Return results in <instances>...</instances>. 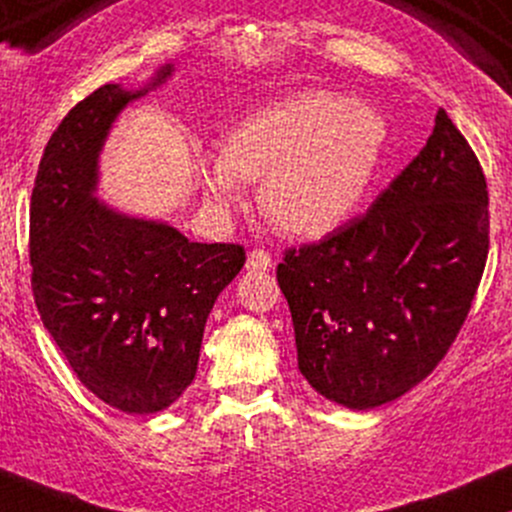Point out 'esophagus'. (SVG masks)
Listing matches in <instances>:
<instances>
[{"label":"esophagus","mask_w":512,"mask_h":512,"mask_svg":"<svg viewBox=\"0 0 512 512\" xmlns=\"http://www.w3.org/2000/svg\"><path fill=\"white\" fill-rule=\"evenodd\" d=\"M269 267H272V257H269L265 250L247 252V260H245L247 272H267Z\"/></svg>","instance_id":"1"}]
</instances>
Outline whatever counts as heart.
<instances>
[{"label": "heart", "instance_id": "obj_1", "mask_svg": "<svg viewBox=\"0 0 512 512\" xmlns=\"http://www.w3.org/2000/svg\"><path fill=\"white\" fill-rule=\"evenodd\" d=\"M389 126L372 104L328 89H301L230 131L223 155H204L199 182L213 213L243 204L260 182L267 221L291 238L316 240L345 226L372 184Z\"/></svg>", "mask_w": 512, "mask_h": 512}]
</instances>
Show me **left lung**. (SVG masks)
<instances>
[{"label":"left lung","instance_id":"1","mask_svg":"<svg viewBox=\"0 0 512 512\" xmlns=\"http://www.w3.org/2000/svg\"><path fill=\"white\" fill-rule=\"evenodd\" d=\"M488 255V192L445 111L362 218L277 267L299 372L350 411L396 401L457 338Z\"/></svg>","mask_w":512,"mask_h":512}]
</instances>
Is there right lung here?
<instances>
[{
  "label": "right lung",
  "mask_w": 512,
  "mask_h": 512,
  "mask_svg": "<svg viewBox=\"0 0 512 512\" xmlns=\"http://www.w3.org/2000/svg\"><path fill=\"white\" fill-rule=\"evenodd\" d=\"M174 75L138 89L104 84L50 136L31 194L33 296L43 325L94 396L131 415L170 408L196 376L218 294L245 250L192 243L157 218L99 199L101 153L121 111Z\"/></svg>",
  "instance_id": "1"
}]
</instances>
